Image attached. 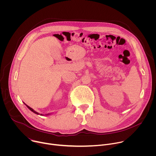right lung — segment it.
Wrapping results in <instances>:
<instances>
[{
    "label": "right lung",
    "mask_w": 156,
    "mask_h": 156,
    "mask_svg": "<svg viewBox=\"0 0 156 156\" xmlns=\"http://www.w3.org/2000/svg\"><path fill=\"white\" fill-rule=\"evenodd\" d=\"M24 104H25V103H24ZM25 104L27 105V107H28V108L31 111H32V112H34V114H37V115H39V114H39L38 112H36L35 110H34V109H33L32 108H31L30 106H28V105H27L26 104ZM49 115V114H46V115ZM40 115H43V114H40Z\"/></svg>",
    "instance_id": "1"
}]
</instances>
